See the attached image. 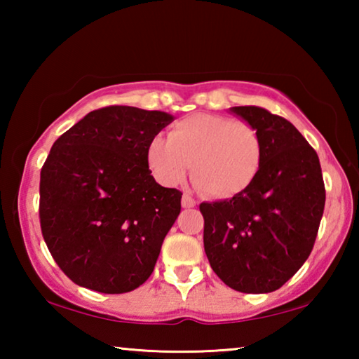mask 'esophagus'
<instances>
[{
	"label": "esophagus",
	"mask_w": 359,
	"mask_h": 359,
	"mask_svg": "<svg viewBox=\"0 0 359 359\" xmlns=\"http://www.w3.org/2000/svg\"><path fill=\"white\" fill-rule=\"evenodd\" d=\"M194 205H196V201H194L190 194H184V196H182V208L190 209V208H194Z\"/></svg>",
	"instance_id": "1"
}]
</instances>
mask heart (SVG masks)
I'll return each mask as SVG.
<instances>
[{
	"instance_id": "b5f03b06",
	"label": "heart",
	"mask_w": 359,
	"mask_h": 359,
	"mask_svg": "<svg viewBox=\"0 0 359 359\" xmlns=\"http://www.w3.org/2000/svg\"><path fill=\"white\" fill-rule=\"evenodd\" d=\"M147 161L163 185L180 184L191 168L193 180L205 194L229 199L247 191L257 179L263 137L247 121L193 114L179 120L169 137L151 139Z\"/></svg>"
}]
</instances>
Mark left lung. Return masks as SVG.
Here are the masks:
<instances>
[{
    "label": "left lung",
    "instance_id": "obj_1",
    "mask_svg": "<svg viewBox=\"0 0 359 359\" xmlns=\"http://www.w3.org/2000/svg\"><path fill=\"white\" fill-rule=\"evenodd\" d=\"M263 137L257 179L239 196L201 203L210 267L241 293H271L311 255L325 210L317 151L280 115L258 106L231 107Z\"/></svg>",
    "mask_w": 359,
    "mask_h": 359
}]
</instances>
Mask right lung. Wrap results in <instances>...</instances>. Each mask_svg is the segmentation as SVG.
Returning <instances> with one entry per match:
<instances>
[{"label":"right lung","mask_w":359,"mask_h":359,"mask_svg":"<svg viewBox=\"0 0 359 359\" xmlns=\"http://www.w3.org/2000/svg\"><path fill=\"white\" fill-rule=\"evenodd\" d=\"M172 120L160 111L107 106L53 142L41 169V231L79 287L128 293L154 272L182 193L156 184L147 147Z\"/></svg>","instance_id":"obj_1"}]
</instances>
